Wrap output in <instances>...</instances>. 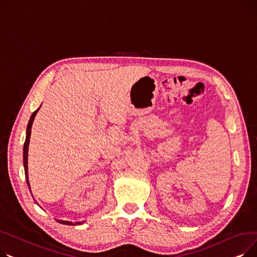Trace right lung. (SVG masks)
<instances>
[{
    "instance_id": "add662e5",
    "label": "right lung",
    "mask_w": 257,
    "mask_h": 257,
    "mask_svg": "<svg viewBox=\"0 0 257 257\" xmlns=\"http://www.w3.org/2000/svg\"><path fill=\"white\" fill-rule=\"evenodd\" d=\"M40 108V107H39ZM36 109L30 119H29V123H28V126H27V132H26V140H25V144H24V169H25V176H26V181H27V184H28V187H29V191L31 192V186H30V183H29V179H28V148H29V143H30V137H31V128H32V124H33V120L35 118V115L37 113V111L39 110ZM32 195V193H31ZM58 223L60 224H64V225H80L82 224V222H76V223H73V222H70V221H62V220H57Z\"/></svg>"
}]
</instances>
